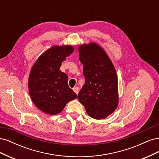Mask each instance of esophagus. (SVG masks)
<instances>
[{
    "label": "esophagus",
    "instance_id": "obj_1",
    "mask_svg": "<svg viewBox=\"0 0 159 159\" xmlns=\"http://www.w3.org/2000/svg\"><path fill=\"white\" fill-rule=\"evenodd\" d=\"M73 91H74V92L78 95V93H79V88L78 87H75V88H73Z\"/></svg>",
    "mask_w": 159,
    "mask_h": 159
}]
</instances>
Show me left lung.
Listing matches in <instances>:
<instances>
[{
  "label": "left lung",
  "mask_w": 159,
  "mask_h": 159,
  "mask_svg": "<svg viewBox=\"0 0 159 159\" xmlns=\"http://www.w3.org/2000/svg\"><path fill=\"white\" fill-rule=\"evenodd\" d=\"M78 52L85 81L78 99L91 117L106 118L119 103L118 80L114 66L105 51L95 42L80 45Z\"/></svg>",
  "instance_id": "8db88e82"
}]
</instances>
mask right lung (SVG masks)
Wrapping results in <instances>:
<instances>
[{
  "instance_id": "obj_1",
  "label": "right lung",
  "mask_w": 159,
  "mask_h": 159,
  "mask_svg": "<svg viewBox=\"0 0 159 159\" xmlns=\"http://www.w3.org/2000/svg\"><path fill=\"white\" fill-rule=\"evenodd\" d=\"M74 51L71 45L52 46L32 66L28 85L36 106L48 115L60 113L66 105L77 98L68 84V76L60 71L61 63Z\"/></svg>"
}]
</instances>
